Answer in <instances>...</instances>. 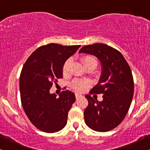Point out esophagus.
Returning a JSON list of instances; mask_svg holds the SVG:
<instances>
[{"label":"esophagus","mask_w":150,"mask_h":150,"mask_svg":"<svg viewBox=\"0 0 150 150\" xmlns=\"http://www.w3.org/2000/svg\"><path fill=\"white\" fill-rule=\"evenodd\" d=\"M82 97V95H80V94H75V98H76V99H80V98Z\"/></svg>","instance_id":"esophagus-1"}]
</instances>
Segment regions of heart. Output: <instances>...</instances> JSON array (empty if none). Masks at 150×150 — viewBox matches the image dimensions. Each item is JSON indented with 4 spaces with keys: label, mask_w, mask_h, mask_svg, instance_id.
I'll list each match as a JSON object with an SVG mask.
<instances>
[{
    "label": "heart",
    "mask_w": 150,
    "mask_h": 150,
    "mask_svg": "<svg viewBox=\"0 0 150 150\" xmlns=\"http://www.w3.org/2000/svg\"><path fill=\"white\" fill-rule=\"evenodd\" d=\"M81 61L82 62L83 65H85L87 69L89 68H94L95 69L97 67L98 62L94 56L90 55H85L81 57ZM72 65V59L68 58L64 62L62 68V73L64 76L69 75L70 72V67ZM71 88L77 92H84L90 87V82L87 80H81V79H75L70 84Z\"/></svg>",
    "instance_id": "obj_1"
}]
</instances>
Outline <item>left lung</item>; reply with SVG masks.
Segmentation results:
<instances>
[{
    "mask_svg": "<svg viewBox=\"0 0 150 150\" xmlns=\"http://www.w3.org/2000/svg\"><path fill=\"white\" fill-rule=\"evenodd\" d=\"M79 52L94 55L102 65L99 82L89 94H102L103 101L85 96L88 101L84 112L85 123L95 131H109L123 121L130 108L134 94L131 70L120 52L106 44L85 46Z\"/></svg>",
    "mask_w": 150,
    "mask_h": 150,
    "instance_id": "left-lung-1",
    "label": "left lung"
}]
</instances>
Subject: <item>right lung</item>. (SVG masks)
Here are the masks:
<instances>
[{
	"mask_svg": "<svg viewBox=\"0 0 150 150\" xmlns=\"http://www.w3.org/2000/svg\"><path fill=\"white\" fill-rule=\"evenodd\" d=\"M80 46L58 44L42 46L23 65L20 77L22 106L31 123L43 132H58L66 125L68 111L75 101V94L65 90L56 98L49 90L63 77L64 62Z\"/></svg>",
	"mask_w": 150,
	"mask_h": 150,
	"instance_id": "1",
	"label": "right lung"
}]
</instances>
